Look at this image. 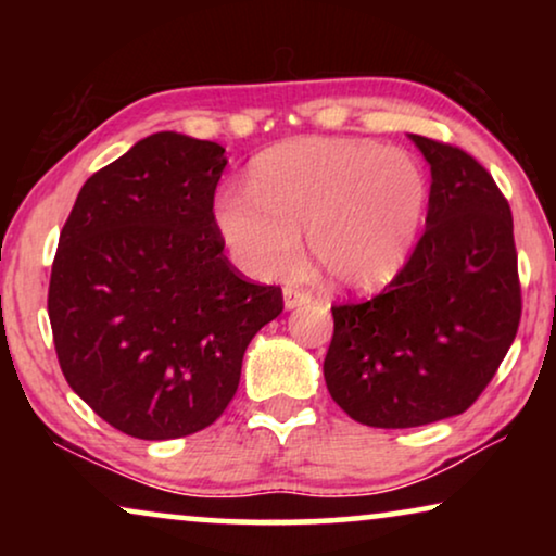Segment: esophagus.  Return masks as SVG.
<instances>
[{
	"label": "esophagus",
	"instance_id": "34e87169",
	"mask_svg": "<svg viewBox=\"0 0 556 556\" xmlns=\"http://www.w3.org/2000/svg\"><path fill=\"white\" fill-rule=\"evenodd\" d=\"M283 303H286V308L306 306V303H311V293L308 291H301V288L288 286L286 291H283Z\"/></svg>",
	"mask_w": 556,
	"mask_h": 556
}]
</instances>
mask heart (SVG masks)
Returning a JSON list of instances; mask_svg holds the SVG:
<instances>
[{"mask_svg": "<svg viewBox=\"0 0 556 556\" xmlns=\"http://www.w3.org/2000/svg\"><path fill=\"white\" fill-rule=\"evenodd\" d=\"M428 174L405 149L354 139H295L263 151L248 189H225L212 223L235 265L278 278L311 257L333 286L377 291L405 270L428 212Z\"/></svg>", "mask_w": 556, "mask_h": 556, "instance_id": "obj_1", "label": "heart"}]
</instances>
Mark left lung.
Wrapping results in <instances>:
<instances>
[{
	"label": "left lung",
	"mask_w": 556,
	"mask_h": 556,
	"mask_svg": "<svg viewBox=\"0 0 556 556\" xmlns=\"http://www.w3.org/2000/svg\"><path fill=\"white\" fill-rule=\"evenodd\" d=\"M409 139L432 177L425 232L382 293L331 308L324 359L333 402L369 428H420L466 413L521 318L506 197L463 149Z\"/></svg>",
	"instance_id": "obj_1"
}]
</instances>
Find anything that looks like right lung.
Masks as SVG:
<instances>
[{
  "instance_id": "1",
  "label": "right lung",
  "mask_w": 556,
  "mask_h": 556,
  "mask_svg": "<svg viewBox=\"0 0 556 556\" xmlns=\"http://www.w3.org/2000/svg\"><path fill=\"white\" fill-rule=\"evenodd\" d=\"M227 159L159 131L83 185L60 232L48 314L73 392L141 440L192 435L240 384L250 339L283 311L248 283L212 223Z\"/></svg>"
}]
</instances>
